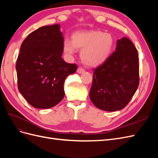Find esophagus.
<instances>
[{
	"mask_svg": "<svg viewBox=\"0 0 158 158\" xmlns=\"http://www.w3.org/2000/svg\"><path fill=\"white\" fill-rule=\"evenodd\" d=\"M84 72H85L84 69H82V67H79V68L77 69V73H78V74H82V73H84Z\"/></svg>",
	"mask_w": 158,
	"mask_h": 158,
	"instance_id": "obj_1",
	"label": "esophagus"
}]
</instances>
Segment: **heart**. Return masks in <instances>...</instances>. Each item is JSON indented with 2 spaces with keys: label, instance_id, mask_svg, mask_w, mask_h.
Masks as SVG:
<instances>
[{
  "label": "heart",
  "instance_id": "b5f03b06",
  "mask_svg": "<svg viewBox=\"0 0 158 158\" xmlns=\"http://www.w3.org/2000/svg\"><path fill=\"white\" fill-rule=\"evenodd\" d=\"M114 38L109 33L101 31H77L63 43V51L66 56L71 57L77 49H82L80 56L83 63L90 66L102 64L111 54Z\"/></svg>",
  "mask_w": 158,
  "mask_h": 158
}]
</instances>
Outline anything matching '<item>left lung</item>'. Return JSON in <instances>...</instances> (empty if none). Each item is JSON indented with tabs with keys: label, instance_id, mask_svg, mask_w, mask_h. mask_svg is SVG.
<instances>
[{
	"label": "left lung",
	"instance_id": "1",
	"mask_svg": "<svg viewBox=\"0 0 158 158\" xmlns=\"http://www.w3.org/2000/svg\"><path fill=\"white\" fill-rule=\"evenodd\" d=\"M138 85V51L130 40L123 37L117 41L115 51L94 69L89 98L100 109L118 111L127 106Z\"/></svg>",
	"mask_w": 158,
	"mask_h": 158
}]
</instances>
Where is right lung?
<instances>
[{
    "mask_svg": "<svg viewBox=\"0 0 158 158\" xmlns=\"http://www.w3.org/2000/svg\"><path fill=\"white\" fill-rule=\"evenodd\" d=\"M63 41L60 25L55 24L40 27L22 42L16 64L18 88L33 107L48 109L60 102L65 79L77 69L62 58Z\"/></svg>",
    "mask_w": 158,
    "mask_h": 158,
    "instance_id": "add662e5",
    "label": "right lung"
}]
</instances>
